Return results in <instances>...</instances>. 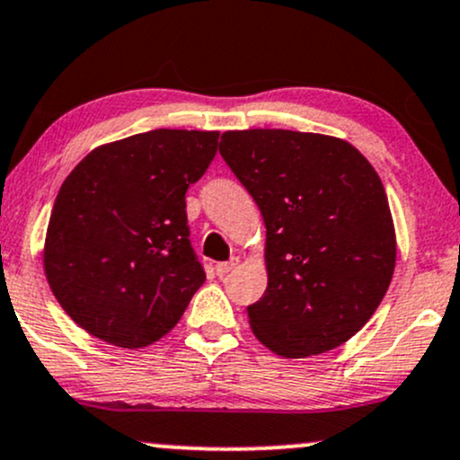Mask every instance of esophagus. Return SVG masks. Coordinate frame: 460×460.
<instances>
[{
    "label": "esophagus",
    "instance_id": "34e87169",
    "mask_svg": "<svg viewBox=\"0 0 460 460\" xmlns=\"http://www.w3.org/2000/svg\"><path fill=\"white\" fill-rule=\"evenodd\" d=\"M237 263H240V259H237V257H231L229 261H225V263H216V265H214V272L218 274V276H225V274H229L231 270H234V268H237Z\"/></svg>",
    "mask_w": 460,
    "mask_h": 460
}]
</instances>
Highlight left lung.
I'll return each instance as SVG.
<instances>
[{"instance_id": "8db88e82", "label": "left lung", "mask_w": 460, "mask_h": 460, "mask_svg": "<svg viewBox=\"0 0 460 460\" xmlns=\"http://www.w3.org/2000/svg\"><path fill=\"white\" fill-rule=\"evenodd\" d=\"M220 156L268 229V289L248 306L254 336L283 358L349 341L377 311L396 263L377 171L351 143L296 130L223 132Z\"/></svg>"}]
</instances>
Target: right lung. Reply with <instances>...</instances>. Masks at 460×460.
<instances>
[{"label": "right lung", "mask_w": 460, "mask_h": 460, "mask_svg": "<svg viewBox=\"0 0 460 460\" xmlns=\"http://www.w3.org/2000/svg\"><path fill=\"white\" fill-rule=\"evenodd\" d=\"M216 147L218 132L158 128L96 147L70 171L49 220L44 274L76 325L126 349L175 328L206 283L186 190Z\"/></svg>", "instance_id": "add662e5"}]
</instances>
